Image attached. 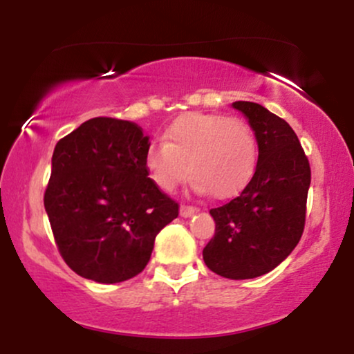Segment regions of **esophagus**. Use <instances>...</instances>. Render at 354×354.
Here are the masks:
<instances>
[{
    "label": "esophagus",
    "instance_id": "esophagus-1",
    "mask_svg": "<svg viewBox=\"0 0 354 354\" xmlns=\"http://www.w3.org/2000/svg\"><path fill=\"white\" fill-rule=\"evenodd\" d=\"M198 211H200V208H196V206L183 205L181 209H180V214H181L183 218H189V216H193L194 213H198Z\"/></svg>",
    "mask_w": 354,
    "mask_h": 354
}]
</instances>
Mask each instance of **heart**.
<instances>
[{"mask_svg": "<svg viewBox=\"0 0 354 354\" xmlns=\"http://www.w3.org/2000/svg\"><path fill=\"white\" fill-rule=\"evenodd\" d=\"M256 156V136L246 121L191 113L169 126L166 141H153L148 146L145 166L151 180L165 191L176 188L191 169L198 191L228 198L250 181Z\"/></svg>", "mask_w": 354, "mask_h": 354, "instance_id": "heart-1", "label": "heart"}]
</instances>
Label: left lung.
Instances as JSON below:
<instances>
[{"instance_id": "8db88e82", "label": "left lung", "mask_w": 354, "mask_h": 354, "mask_svg": "<svg viewBox=\"0 0 354 354\" xmlns=\"http://www.w3.org/2000/svg\"><path fill=\"white\" fill-rule=\"evenodd\" d=\"M258 141V165L236 198L209 209L214 236L203 250L213 273L251 279L270 273L301 239L311 169L298 136L283 118L251 101H234Z\"/></svg>"}]
</instances>
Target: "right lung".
I'll use <instances>...</instances> for the list:
<instances>
[{
  "instance_id": "add662e5",
  "label": "right lung",
  "mask_w": 354,
  "mask_h": 354,
  "mask_svg": "<svg viewBox=\"0 0 354 354\" xmlns=\"http://www.w3.org/2000/svg\"><path fill=\"white\" fill-rule=\"evenodd\" d=\"M149 138L136 123L93 118L61 138L44 209L56 246L76 274L120 283L145 270L154 238L180 206L145 166Z\"/></svg>"
}]
</instances>
